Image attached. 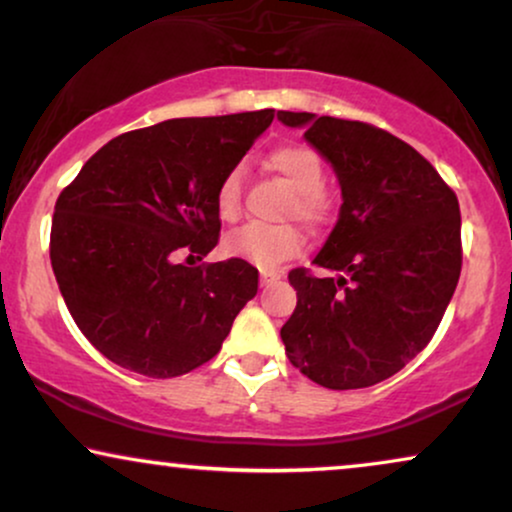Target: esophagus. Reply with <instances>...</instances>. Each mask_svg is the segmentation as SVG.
<instances>
[{"label": "esophagus", "instance_id": "obj_1", "mask_svg": "<svg viewBox=\"0 0 512 512\" xmlns=\"http://www.w3.org/2000/svg\"><path fill=\"white\" fill-rule=\"evenodd\" d=\"M278 278H281V274H276V271H262L260 283H262V286H269V283L278 281Z\"/></svg>", "mask_w": 512, "mask_h": 512}]
</instances>
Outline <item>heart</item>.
<instances>
[{
    "label": "heart",
    "instance_id": "obj_1",
    "mask_svg": "<svg viewBox=\"0 0 512 512\" xmlns=\"http://www.w3.org/2000/svg\"><path fill=\"white\" fill-rule=\"evenodd\" d=\"M269 170L281 174L293 186L286 212L304 222H321L328 210V196L323 191V160L314 148L304 144H283L267 155ZM241 172L231 170L217 189V212L222 219L241 215ZM302 248V234L293 224H245L224 238L229 255L255 264L260 269H276Z\"/></svg>",
    "mask_w": 512,
    "mask_h": 512
}]
</instances>
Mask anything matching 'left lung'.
<instances>
[{"label":"left lung","instance_id":"1","mask_svg":"<svg viewBox=\"0 0 512 512\" xmlns=\"http://www.w3.org/2000/svg\"><path fill=\"white\" fill-rule=\"evenodd\" d=\"M307 125L331 160L342 208L314 264L293 269L297 307L283 323L290 364L328 390H359L401 371L432 340L463 264L454 189L416 148L359 120L278 111Z\"/></svg>","mask_w":512,"mask_h":512}]
</instances>
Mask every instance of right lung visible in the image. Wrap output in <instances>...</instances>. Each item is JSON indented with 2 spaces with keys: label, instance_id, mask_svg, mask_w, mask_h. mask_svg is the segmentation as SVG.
Here are the masks:
<instances>
[{
  "label": "right lung",
  "instance_id": "obj_1",
  "mask_svg": "<svg viewBox=\"0 0 512 512\" xmlns=\"http://www.w3.org/2000/svg\"><path fill=\"white\" fill-rule=\"evenodd\" d=\"M274 108L179 118L99 148L56 200L49 257L77 328L106 359L148 378L208 364L257 295L241 257L186 267L219 243L217 189Z\"/></svg>",
  "mask_w": 512,
  "mask_h": 512
}]
</instances>
